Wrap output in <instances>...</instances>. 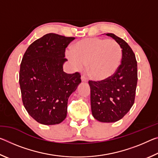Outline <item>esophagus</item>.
Masks as SVG:
<instances>
[{
	"label": "esophagus",
	"instance_id": "34e87169",
	"mask_svg": "<svg viewBox=\"0 0 158 158\" xmlns=\"http://www.w3.org/2000/svg\"><path fill=\"white\" fill-rule=\"evenodd\" d=\"M81 81H84V82H87V81H88L87 77H85V75H82V76H81Z\"/></svg>",
	"mask_w": 158,
	"mask_h": 158
}]
</instances>
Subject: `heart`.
<instances>
[{
	"label": "heart",
	"mask_w": 158,
	"mask_h": 158,
	"mask_svg": "<svg viewBox=\"0 0 158 158\" xmlns=\"http://www.w3.org/2000/svg\"><path fill=\"white\" fill-rule=\"evenodd\" d=\"M67 56L77 69L89 65L88 74L95 80H103L113 75L122 58L121 46L113 40L93 37L79 41Z\"/></svg>",
	"instance_id": "b5f03b06"
}]
</instances>
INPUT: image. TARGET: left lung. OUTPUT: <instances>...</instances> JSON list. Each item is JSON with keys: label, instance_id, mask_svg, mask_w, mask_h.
<instances>
[{"label": "left lung", "instance_id": "1", "mask_svg": "<svg viewBox=\"0 0 158 158\" xmlns=\"http://www.w3.org/2000/svg\"><path fill=\"white\" fill-rule=\"evenodd\" d=\"M122 49L121 65L113 75L101 81L90 80V102L93 117L103 123L119 121L132 107L137 84V62L132 49L124 40L106 33Z\"/></svg>", "mask_w": 158, "mask_h": 158}]
</instances>
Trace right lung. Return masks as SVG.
I'll return each instance as SVG.
<instances>
[{
  "mask_svg": "<svg viewBox=\"0 0 158 158\" xmlns=\"http://www.w3.org/2000/svg\"><path fill=\"white\" fill-rule=\"evenodd\" d=\"M74 39L48 33L33 42L23 55L19 71L22 102L28 114L40 123L62 122L69 95L81 82L78 72L67 74L63 69L65 48Z\"/></svg>",
  "mask_w": 158,
  "mask_h": 158,
  "instance_id": "add662e5",
  "label": "right lung"
}]
</instances>
